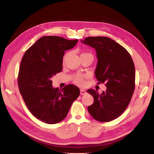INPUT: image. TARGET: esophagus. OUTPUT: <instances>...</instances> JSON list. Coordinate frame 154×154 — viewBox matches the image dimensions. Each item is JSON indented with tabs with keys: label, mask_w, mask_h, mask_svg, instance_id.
Instances as JSON below:
<instances>
[{
	"label": "esophagus",
	"mask_w": 154,
	"mask_h": 154,
	"mask_svg": "<svg viewBox=\"0 0 154 154\" xmlns=\"http://www.w3.org/2000/svg\"><path fill=\"white\" fill-rule=\"evenodd\" d=\"M86 93H87L86 91L83 90V89H80V94L81 95H84L86 94Z\"/></svg>",
	"instance_id": "34e87169"
}]
</instances>
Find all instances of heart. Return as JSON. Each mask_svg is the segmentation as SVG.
Returning a JSON list of instances; mask_svg holds the SVG:
<instances>
[{"label":"heart","mask_w":154,"mask_h":154,"mask_svg":"<svg viewBox=\"0 0 154 154\" xmlns=\"http://www.w3.org/2000/svg\"><path fill=\"white\" fill-rule=\"evenodd\" d=\"M82 54H86V53H82ZM66 58V56L63 57V60ZM87 77L86 74H83L81 73H78L74 74L72 78L73 82L79 86H83L85 84V79Z\"/></svg>","instance_id":"heart-1"}]
</instances>
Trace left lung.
I'll return each mask as SVG.
<instances>
[{
	"instance_id": "left-lung-1",
	"label": "left lung",
	"mask_w": 154,
	"mask_h": 154,
	"mask_svg": "<svg viewBox=\"0 0 154 154\" xmlns=\"http://www.w3.org/2000/svg\"><path fill=\"white\" fill-rule=\"evenodd\" d=\"M96 51L95 76L106 89L100 94L88 89L94 103L88 106L92 117L101 122L118 118L130 103L135 89V66L131 56L123 46L106 36H89L81 41Z\"/></svg>"
}]
</instances>
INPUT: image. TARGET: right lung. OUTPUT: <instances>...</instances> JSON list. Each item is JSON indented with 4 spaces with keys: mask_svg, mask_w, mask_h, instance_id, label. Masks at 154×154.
Masks as SVG:
<instances>
[{
    "mask_svg": "<svg viewBox=\"0 0 154 154\" xmlns=\"http://www.w3.org/2000/svg\"><path fill=\"white\" fill-rule=\"evenodd\" d=\"M78 40L58 36L41 37L23 56L18 76L20 94L29 110L45 123L55 124L68 114L80 89L69 84L62 90L52 87L51 78L62 71L65 52L74 48Z\"/></svg>",
    "mask_w": 154,
    "mask_h": 154,
    "instance_id": "right-lung-1",
    "label": "right lung"
}]
</instances>
